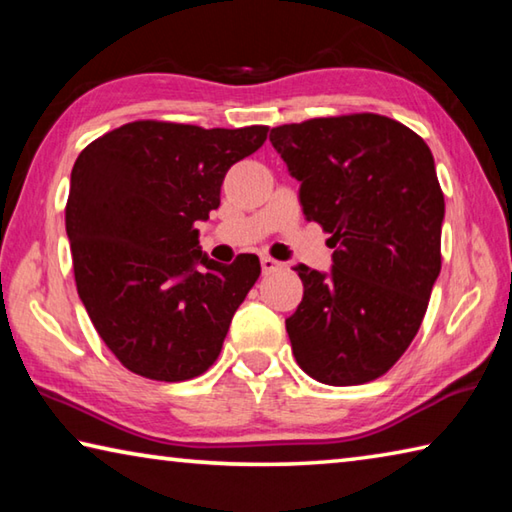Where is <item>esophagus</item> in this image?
Segmentation results:
<instances>
[{
    "mask_svg": "<svg viewBox=\"0 0 512 512\" xmlns=\"http://www.w3.org/2000/svg\"><path fill=\"white\" fill-rule=\"evenodd\" d=\"M282 268V262H277V259H273V257H268V255H264L262 257V271L268 275V273H275V271H280Z\"/></svg>",
    "mask_w": 512,
    "mask_h": 512,
    "instance_id": "1",
    "label": "esophagus"
}]
</instances>
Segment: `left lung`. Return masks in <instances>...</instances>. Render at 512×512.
<instances>
[{"mask_svg": "<svg viewBox=\"0 0 512 512\" xmlns=\"http://www.w3.org/2000/svg\"><path fill=\"white\" fill-rule=\"evenodd\" d=\"M271 144L334 248L329 273L296 266L305 296L287 318L293 357L320 384H366L409 348L438 280L445 198L433 155L372 112L277 126Z\"/></svg>", "mask_w": 512, "mask_h": 512, "instance_id": "8db88e82", "label": "left lung"}]
</instances>
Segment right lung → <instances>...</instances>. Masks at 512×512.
Masks as SVG:
<instances>
[{
  "label": "right lung",
  "instance_id": "add662e5",
  "mask_svg": "<svg viewBox=\"0 0 512 512\" xmlns=\"http://www.w3.org/2000/svg\"><path fill=\"white\" fill-rule=\"evenodd\" d=\"M266 133L146 119L76 158L65 207L76 289L103 343L135 375L185 381L219 357L262 266L257 255L214 262L196 223L221 205L225 173Z\"/></svg>",
  "mask_w": 512,
  "mask_h": 512
}]
</instances>
